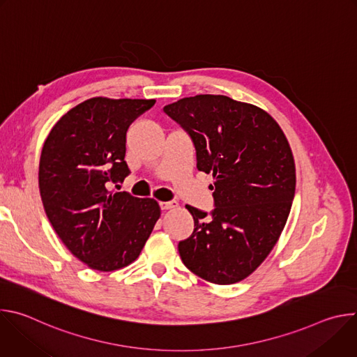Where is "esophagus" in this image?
I'll return each instance as SVG.
<instances>
[{"label": "esophagus", "mask_w": 357, "mask_h": 357, "mask_svg": "<svg viewBox=\"0 0 357 357\" xmlns=\"http://www.w3.org/2000/svg\"><path fill=\"white\" fill-rule=\"evenodd\" d=\"M160 206L162 211H168V209H175L178 208V202L176 200H169V202H160Z\"/></svg>", "instance_id": "esophagus-1"}]
</instances>
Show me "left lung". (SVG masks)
<instances>
[{
  "label": "left lung",
  "instance_id": "8db88e82",
  "mask_svg": "<svg viewBox=\"0 0 357 357\" xmlns=\"http://www.w3.org/2000/svg\"><path fill=\"white\" fill-rule=\"evenodd\" d=\"M190 137L196 168L215 178L212 212L186 205L193 233L179 241L183 264L219 285L238 282L275 245L295 195L289 144L261 109L222 94H199L164 107Z\"/></svg>",
  "mask_w": 357,
  "mask_h": 357
}]
</instances>
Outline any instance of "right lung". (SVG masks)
I'll use <instances>...</instances> for the list:
<instances>
[{
  "label": "right lung",
  "mask_w": 357,
  "mask_h": 357,
  "mask_svg": "<svg viewBox=\"0 0 357 357\" xmlns=\"http://www.w3.org/2000/svg\"><path fill=\"white\" fill-rule=\"evenodd\" d=\"M154 105L89 98L69 110L43 144L39 190L46 216L73 256L93 270L113 271L137 260L161 216L154 199L109 189L130 175L128 127Z\"/></svg>",
  "instance_id": "1"
}]
</instances>
